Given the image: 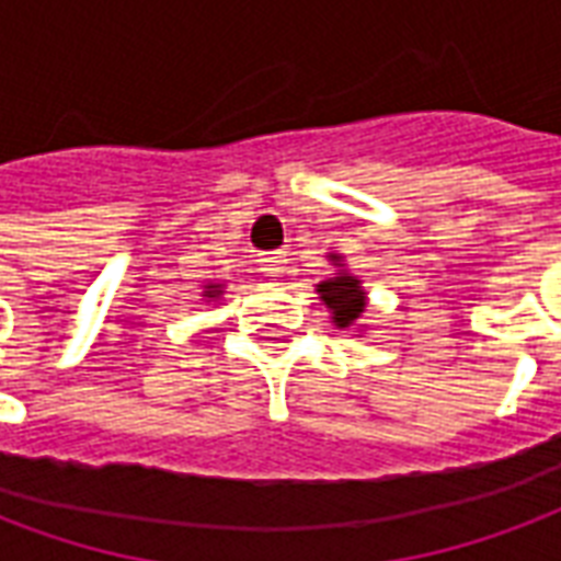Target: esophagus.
Segmentation results:
<instances>
[{"label":"esophagus","mask_w":561,"mask_h":561,"mask_svg":"<svg viewBox=\"0 0 561 561\" xmlns=\"http://www.w3.org/2000/svg\"><path fill=\"white\" fill-rule=\"evenodd\" d=\"M284 256H286L284 251L263 253V256H260V265H263L265 275H268V277H280V275H284V268H286Z\"/></svg>","instance_id":"obj_1"}]
</instances>
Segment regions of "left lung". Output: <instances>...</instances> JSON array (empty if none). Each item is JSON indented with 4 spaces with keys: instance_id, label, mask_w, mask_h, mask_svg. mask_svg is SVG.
<instances>
[{
    "instance_id": "obj_1",
    "label": "left lung",
    "mask_w": 561,
    "mask_h": 561,
    "mask_svg": "<svg viewBox=\"0 0 561 561\" xmlns=\"http://www.w3.org/2000/svg\"><path fill=\"white\" fill-rule=\"evenodd\" d=\"M331 263L343 265V256L331 253ZM317 293L325 301V308L331 310V322L337 329L355 325L367 308V293L362 289V280L350 275V272H343V268L334 277H325L322 284H317Z\"/></svg>"
}]
</instances>
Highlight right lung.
<instances>
[{
    "label": "right lung",
    "instance_id": "1",
    "mask_svg": "<svg viewBox=\"0 0 561 561\" xmlns=\"http://www.w3.org/2000/svg\"><path fill=\"white\" fill-rule=\"evenodd\" d=\"M220 289H224V286H220V284H208V286H206V293H203V296H206V298H218V296H220Z\"/></svg>",
    "mask_w": 561,
    "mask_h": 561
}]
</instances>
